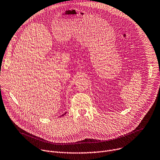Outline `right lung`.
<instances>
[{"label":"right lung","instance_id":"obj_1","mask_svg":"<svg viewBox=\"0 0 160 160\" xmlns=\"http://www.w3.org/2000/svg\"><path fill=\"white\" fill-rule=\"evenodd\" d=\"M66 114V112H65V113H64V114H62V115H61V116H63V115H65V114Z\"/></svg>","mask_w":160,"mask_h":160}]
</instances>
